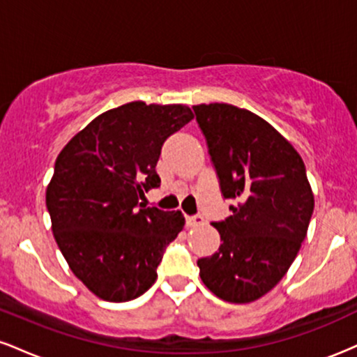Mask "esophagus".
Returning a JSON list of instances; mask_svg holds the SVG:
<instances>
[{"instance_id": "34e87169", "label": "esophagus", "mask_w": 357, "mask_h": 357, "mask_svg": "<svg viewBox=\"0 0 357 357\" xmlns=\"http://www.w3.org/2000/svg\"><path fill=\"white\" fill-rule=\"evenodd\" d=\"M202 225H204V220L199 215L186 216V227L188 228H196V227H202Z\"/></svg>"}]
</instances>
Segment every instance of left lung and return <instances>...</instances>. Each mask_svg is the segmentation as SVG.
Here are the masks:
<instances>
[{
    "instance_id": "obj_1",
    "label": "left lung",
    "mask_w": 357,
    "mask_h": 357,
    "mask_svg": "<svg viewBox=\"0 0 357 357\" xmlns=\"http://www.w3.org/2000/svg\"><path fill=\"white\" fill-rule=\"evenodd\" d=\"M233 215L213 223L223 243L199 258L203 284L231 304H248L275 287L296 260L314 211L301 154L267 121L230 104L195 105Z\"/></svg>"
}]
</instances>
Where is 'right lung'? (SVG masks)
Wrapping results in <instances>:
<instances>
[{"mask_svg":"<svg viewBox=\"0 0 357 357\" xmlns=\"http://www.w3.org/2000/svg\"><path fill=\"white\" fill-rule=\"evenodd\" d=\"M192 117L183 104L129 102L97 116L56 158L47 186L53 236L75 277L102 301L142 296L184 228L181 211L139 199L161 183L162 142Z\"/></svg>","mask_w":357,"mask_h":357,"instance_id":"1","label":"right lung"}]
</instances>
